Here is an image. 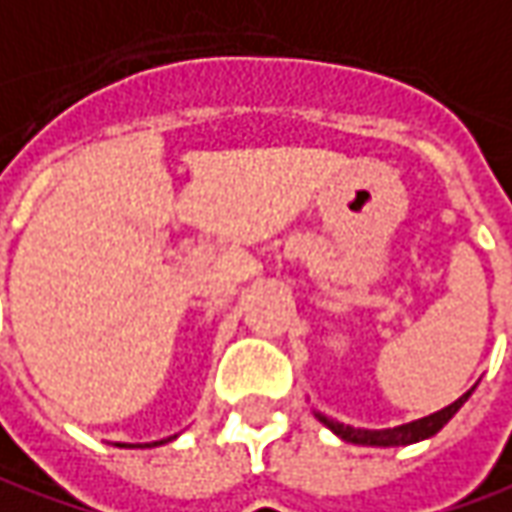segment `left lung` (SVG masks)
Listing matches in <instances>:
<instances>
[{
    "instance_id": "1",
    "label": "left lung",
    "mask_w": 512,
    "mask_h": 512,
    "mask_svg": "<svg viewBox=\"0 0 512 512\" xmlns=\"http://www.w3.org/2000/svg\"><path fill=\"white\" fill-rule=\"evenodd\" d=\"M473 394V388L462 394L456 402H450L448 408L436 411L431 416H422L416 422H408V425H399V428H385V431H365V428H351V425H343V422H334L323 414H314L328 431H334L345 442H354V445H374V448H394V445H414V442H422L433 433H439L445 425H448L453 414L462 408L467 402V397Z\"/></svg>"
}]
</instances>
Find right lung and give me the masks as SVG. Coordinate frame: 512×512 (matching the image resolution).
Instances as JSON below:
<instances>
[{
	"label": "right lung",
	"mask_w": 512,
	"mask_h": 512,
	"mask_svg": "<svg viewBox=\"0 0 512 512\" xmlns=\"http://www.w3.org/2000/svg\"><path fill=\"white\" fill-rule=\"evenodd\" d=\"M161 442H167V439H161ZM155 445H158V442H155Z\"/></svg>",
	"instance_id": "right-lung-1"
}]
</instances>
